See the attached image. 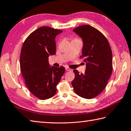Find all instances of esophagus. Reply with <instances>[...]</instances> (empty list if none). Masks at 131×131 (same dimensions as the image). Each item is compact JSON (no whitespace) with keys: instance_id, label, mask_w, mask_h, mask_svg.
<instances>
[{"instance_id":"1","label":"esophagus","mask_w":131,"mask_h":131,"mask_svg":"<svg viewBox=\"0 0 131 131\" xmlns=\"http://www.w3.org/2000/svg\"><path fill=\"white\" fill-rule=\"evenodd\" d=\"M65 69H66V71H71V69H70V68H67V67H66V68H65Z\"/></svg>"}]
</instances>
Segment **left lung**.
Segmentation results:
<instances>
[{
	"label": "left lung",
	"mask_w": 131,
	"mask_h": 131,
	"mask_svg": "<svg viewBox=\"0 0 131 131\" xmlns=\"http://www.w3.org/2000/svg\"><path fill=\"white\" fill-rule=\"evenodd\" d=\"M73 31L82 39L80 58H84V74L74 70L75 78L71 84L80 97L91 99L101 93L107 85L113 70V56L107 39L94 27L88 25L77 27Z\"/></svg>",
	"instance_id": "left-lung-1"
}]
</instances>
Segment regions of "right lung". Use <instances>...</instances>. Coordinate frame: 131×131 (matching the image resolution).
Here are the masks:
<instances>
[{"mask_svg":"<svg viewBox=\"0 0 131 131\" xmlns=\"http://www.w3.org/2000/svg\"><path fill=\"white\" fill-rule=\"evenodd\" d=\"M62 30L43 26L31 33L25 40L20 56V69L25 82L32 94L40 100L51 98L65 73L63 66H51L49 56L56 51L55 38Z\"/></svg>","mask_w":131,"mask_h":131,"instance_id":"right-lung-1","label":"right lung"}]
</instances>
